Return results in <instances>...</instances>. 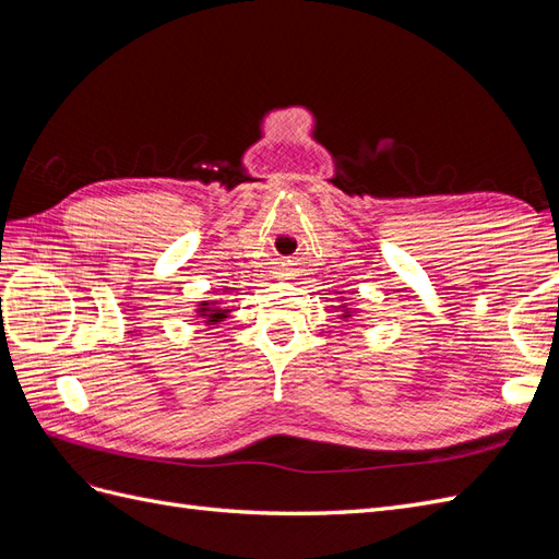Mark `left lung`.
<instances>
[{"instance_id": "8db88e82", "label": "left lung", "mask_w": 559, "mask_h": 559, "mask_svg": "<svg viewBox=\"0 0 559 559\" xmlns=\"http://www.w3.org/2000/svg\"><path fill=\"white\" fill-rule=\"evenodd\" d=\"M347 317H352V314H349V308L343 312V319H347Z\"/></svg>"}]
</instances>
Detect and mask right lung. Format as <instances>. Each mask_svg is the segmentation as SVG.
I'll use <instances>...</instances> for the list:
<instances>
[{
    "label": "right lung",
    "mask_w": 559,
    "mask_h": 559,
    "mask_svg": "<svg viewBox=\"0 0 559 559\" xmlns=\"http://www.w3.org/2000/svg\"><path fill=\"white\" fill-rule=\"evenodd\" d=\"M198 312H200V317H205V319H207V324H210V326H212V324H218V321H224V319H226V314H228V310H222V308H218V302H207V300H202V302H200Z\"/></svg>",
    "instance_id": "right-lung-1"
}]
</instances>
